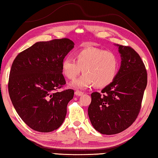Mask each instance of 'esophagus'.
Listing matches in <instances>:
<instances>
[{"label": "esophagus", "instance_id": "esophagus-1", "mask_svg": "<svg viewBox=\"0 0 158 158\" xmlns=\"http://www.w3.org/2000/svg\"><path fill=\"white\" fill-rule=\"evenodd\" d=\"M74 94L76 96H81L84 94V92H81V91H76L74 92Z\"/></svg>", "mask_w": 158, "mask_h": 158}]
</instances>
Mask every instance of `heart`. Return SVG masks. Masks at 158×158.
Instances as JSON below:
<instances>
[{"label":"heart","mask_w":158,"mask_h":158,"mask_svg":"<svg viewBox=\"0 0 158 158\" xmlns=\"http://www.w3.org/2000/svg\"><path fill=\"white\" fill-rule=\"evenodd\" d=\"M62 72L66 78L74 80L81 73L84 74L72 82L74 89H84L91 85L103 88L111 83L118 69L116 55L110 51L89 48L77 52L74 60L66 57L62 62Z\"/></svg>","instance_id":"1"}]
</instances>
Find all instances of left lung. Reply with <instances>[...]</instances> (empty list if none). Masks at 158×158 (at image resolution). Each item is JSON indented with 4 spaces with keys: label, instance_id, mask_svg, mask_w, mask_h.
Segmentation results:
<instances>
[{
    "label": "left lung",
    "instance_id": "8db88e82",
    "mask_svg": "<svg viewBox=\"0 0 158 158\" xmlns=\"http://www.w3.org/2000/svg\"><path fill=\"white\" fill-rule=\"evenodd\" d=\"M117 46L121 57L118 72L102 93L91 94L88 108L94 128L106 135L121 133L133 123L148 82L147 71L139 55L131 47Z\"/></svg>",
    "mask_w": 158,
    "mask_h": 158
}]
</instances>
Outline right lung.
Wrapping results in <instances>:
<instances>
[{"mask_svg":"<svg viewBox=\"0 0 158 158\" xmlns=\"http://www.w3.org/2000/svg\"><path fill=\"white\" fill-rule=\"evenodd\" d=\"M74 46L67 38L36 42L19 53L12 64L10 100L21 119L35 131H53L64 121L74 91L57 89L66 84L61 66Z\"/></svg>","mask_w":158,"mask_h":158,"instance_id":"right-lung-1","label":"right lung"}]
</instances>
